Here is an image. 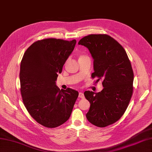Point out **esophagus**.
Returning a JSON list of instances; mask_svg holds the SVG:
<instances>
[{
	"label": "esophagus",
	"mask_w": 152,
	"mask_h": 152,
	"mask_svg": "<svg viewBox=\"0 0 152 152\" xmlns=\"http://www.w3.org/2000/svg\"><path fill=\"white\" fill-rule=\"evenodd\" d=\"M78 96L80 98H84V94L82 92H80L79 93V95Z\"/></svg>",
	"instance_id": "obj_1"
}]
</instances>
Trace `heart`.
Wrapping results in <instances>:
<instances>
[{"label": "heart", "mask_w": 152, "mask_h": 152, "mask_svg": "<svg viewBox=\"0 0 152 152\" xmlns=\"http://www.w3.org/2000/svg\"><path fill=\"white\" fill-rule=\"evenodd\" d=\"M83 57H86V56H83V55H81L80 56V58H83Z\"/></svg>", "instance_id": "heart-1"}]
</instances>
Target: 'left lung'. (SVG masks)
<instances>
[{"instance_id": "left-lung-1", "label": "left lung", "mask_w": 152, "mask_h": 152, "mask_svg": "<svg viewBox=\"0 0 152 152\" xmlns=\"http://www.w3.org/2000/svg\"><path fill=\"white\" fill-rule=\"evenodd\" d=\"M78 44L89 50L93 59L92 77L102 80L104 89L99 93L86 91L90 102L86 117L91 124L104 128L121 118L133 93V72L125 50L117 41L105 34H91Z\"/></svg>"}]
</instances>
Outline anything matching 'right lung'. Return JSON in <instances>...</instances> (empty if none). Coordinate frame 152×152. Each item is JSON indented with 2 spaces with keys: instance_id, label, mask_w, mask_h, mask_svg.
<instances>
[{
  "instance_id": "1",
  "label": "right lung",
  "mask_w": 152,
  "mask_h": 152,
  "mask_svg": "<svg viewBox=\"0 0 152 152\" xmlns=\"http://www.w3.org/2000/svg\"><path fill=\"white\" fill-rule=\"evenodd\" d=\"M76 41L45 39L28 48L20 67V93L30 115L47 128H56L67 121L78 92L60 90L56 81Z\"/></svg>"
}]
</instances>
